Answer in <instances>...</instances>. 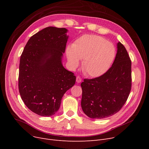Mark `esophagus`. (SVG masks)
<instances>
[{
    "mask_svg": "<svg viewBox=\"0 0 149 149\" xmlns=\"http://www.w3.org/2000/svg\"><path fill=\"white\" fill-rule=\"evenodd\" d=\"M76 81L77 83H79L81 81V77L80 76H77L76 77Z\"/></svg>",
    "mask_w": 149,
    "mask_h": 149,
    "instance_id": "1",
    "label": "esophagus"
}]
</instances>
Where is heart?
Instances as JSON below:
<instances>
[{
  "label": "heart",
  "instance_id": "b5f03b06",
  "mask_svg": "<svg viewBox=\"0 0 149 149\" xmlns=\"http://www.w3.org/2000/svg\"><path fill=\"white\" fill-rule=\"evenodd\" d=\"M68 60L72 69L78 67L83 59L82 69L88 75L97 77L106 73L112 66L116 56L114 45L102 37L84 35L66 49Z\"/></svg>",
  "mask_w": 149,
  "mask_h": 149
}]
</instances>
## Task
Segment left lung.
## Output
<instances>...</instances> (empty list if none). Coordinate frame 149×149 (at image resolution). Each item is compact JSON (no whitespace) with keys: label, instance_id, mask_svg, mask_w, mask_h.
Returning a JSON list of instances; mask_svg holds the SVG:
<instances>
[{"label":"left lung","instance_id":"obj_1","mask_svg":"<svg viewBox=\"0 0 149 149\" xmlns=\"http://www.w3.org/2000/svg\"><path fill=\"white\" fill-rule=\"evenodd\" d=\"M131 60L124 45L117 43L112 66L103 75L81 83L83 112L91 118L103 119L120 111L132 86Z\"/></svg>","mask_w":149,"mask_h":149}]
</instances>
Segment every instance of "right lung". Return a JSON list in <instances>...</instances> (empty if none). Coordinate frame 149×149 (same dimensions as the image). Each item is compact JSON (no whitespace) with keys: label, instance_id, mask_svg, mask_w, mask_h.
<instances>
[{"label":"right lung","instance_id":"add662e5","mask_svg":"<svg viewBox=\"0 0 149 149\" xmlns=\"http://www.w3.org/2000/svg\"><path fill=\"white\" fill-rule=\"evenodd\" d=\"M67 32L64 28L43 29L29 39L20 56V95L26 106L38 115L56 113L63 96L75 83L74 74L61 62Z\"/></svg>","mask_w":149,"mask_h":149}]
</instances>
